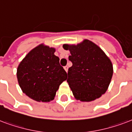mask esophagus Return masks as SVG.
<instances>
[{
  "instance_id": "34e87169",
  "label": "esophagus",
  "mask_w": 132,
  "mask_h": 132,
  "mask_svg": "<svg viewBox=\"0 0 132 132\" xmlns=\"http://www.w3.org/2000/svg\"><path fill=\"white\" fill-rule=\"evenodd\" d=\"M64 69H65L66 71H67V70H68V67H67V66H65V67H64Z\"/></svg>"
}]
</instances>
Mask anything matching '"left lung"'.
Returning <instances> with one entry per match:
<instances>
[{
    "mask_svg": "<svg viewBox=\"0 0 132 132\" xmlns=\"http://www.w3.org/2000/svg\"><path fill=\"white\" fill-rule=\"evenodd\" d=\"M69 50L72 66L67 81L76 99L89 102L106 92L113 75L110 59L98 46L89 40L75 45H63Z\"/></svg>",
    "mask_w": 132,
    "mask_h": 132,
    "instance_id": "1",
    "label": "left lung"
}]
</instances>
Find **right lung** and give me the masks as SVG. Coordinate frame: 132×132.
<instances>
[{
    "label": "right lung",
    "instance_id": "add662e5",
    "mask_svg": "<svg viewBox=\"0 0 132 132\" xmlns=\"http://www.w3.org/2000/svg\"><path fill=\"white\" fill-rule=\"evenodd\" d=\"M54 52V48L41 44L27 54L17 69L22 92L38 102L52 101L60 85L67 79V72Z\"/></svg>",
    "mask_w": 132,
    "mask_h": 132
}]
</instances>
